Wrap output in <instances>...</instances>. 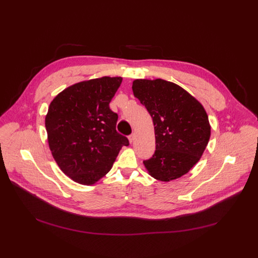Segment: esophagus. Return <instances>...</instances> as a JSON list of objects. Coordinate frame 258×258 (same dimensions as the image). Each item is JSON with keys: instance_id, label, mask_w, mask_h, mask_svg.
Here are the masks:
<instances>
[{"instance_id": "1", "label": "esophagus", "mask_w": 258, "mask_h": 258, "mask_svg": "<svg viewBox=\"0 0 258 258\" xmlns=\"http://www.w3.org/2000/svg\"><path fill=\"white\" fill-rule=\"evenodd\" d=\"M128 140H130V143H134L135 140H136V134H132L130 137H128Z\"/></svg>"}]
</instances>
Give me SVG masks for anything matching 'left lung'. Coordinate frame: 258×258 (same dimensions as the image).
Masks as SVG:
<instances>
[{"label":"left lung","mask_w":258,"mask_h":258,"mask_svg":"<svg viewBox=\"0 0 258 258\" xmlns=\"http://www.w3.org/2000/svg\"><path fill=\"white\" fill-rule=\"evenodd\" d=\"M132 88L154 123L156 150L143 161L146 169L161 181L188 173L200 160L210 138L204 107L187 91L164 80H136Z\"/></svg>","instance_id":"obj_1"}]
</instances>
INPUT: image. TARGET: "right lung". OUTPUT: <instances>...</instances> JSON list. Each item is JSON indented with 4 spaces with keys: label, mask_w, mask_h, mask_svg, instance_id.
I'll return each mask as SVG.
<instances>
[{
    "label": "right lung",
    "mask_w": 258,
    "mask_h": 258,
    "mask_svg": "<svg viewBox=\"0 0 258 258\" xmlns=\"http://www.w3.org/2000/svg\"><path fill=\"white\" fill-rule=\"evenodd\" d=\"M122 78L103 77L72 85L49 106L45 124L52 155L60 169L82 185H94L115 161L126 137L116 132L118 115L110 101Z\"/></svg>",
    "instance_id": "1"
}]
</instances>
